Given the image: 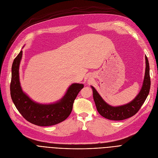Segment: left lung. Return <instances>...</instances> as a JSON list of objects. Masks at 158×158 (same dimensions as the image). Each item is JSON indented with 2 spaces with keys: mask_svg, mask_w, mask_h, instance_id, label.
I'll list each match as a JSON object with an SVG mask.
<instances>
[{
  "mask_svg": "<svg viewBox=\"0 0 158 158\" xmlns=\"http://www.w3.org/2000/svg\"><path fill=\"white\" fill-rule=\"evenodd\" d=\"M146 69L143 86L137 97L130 103L118 107H113L107 104L100 96L96 89H93L94 99L97 110L103 117L111 120H122L130 118L139 110L145 101L151 88V78L149 73V64L145 56Z\"/></svg>",
  "mask_w": 158,
  "mask_h": 158,
  "instance_id": "8db88e82",
  "label": "left lung"
}]
</instances>
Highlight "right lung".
<instances>
[{"label": "right lung", "mask_w": 158, "mask_h": 158, "mask_svg": "<svg viewBox=\"0 0 158 158\" xmlns=\"http://www.w3.org/2000/svg\"><path fill=\"white\" fill-rule=\"evenodd\" d=\"M22 51L13 63L10 92L16 109L27 121L39 126H51L59 123L70 114L73 104L79 92L83 88L82 84H72L61 100L55 104L43 105L31 101L22 90L19 81V65Z\"/></svg>", "instance_id": "1"}]
</instances>
